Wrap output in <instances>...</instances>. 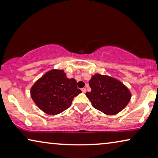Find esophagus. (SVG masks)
Segmentation results:
<instances>
[{
  "mask_svg": "<svg viewBox=\"0 0 158 158\" xmlns=\"http://www.w3.org/2000/svg\"><path fill=\"white\" fill-rule=\"evenodd\" d=\"M81 91L83 93H85L86 92V89H85V88H83V89H81Z\"/></svg>",
  "mask_w": 158,
  "mask_h": 158,
  "instance_id": "esophagus-1",
  "label": "esophagus"
}]
</instances>
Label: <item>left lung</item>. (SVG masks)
I'll return each mask as SVG.
<instances>
[{"mask_svg":"<svg viewBox=\"0 0 158 158\" xmlns=\"http://www.w3.org/2000/svg\"><path fill=\"white\" fill-rule=\"evenodd\" d=\"M91 91L85 95L93 107L107 115H115L129 103L131 93L122 82L113 77L96 74L89 81Z\"/></svg>","mask_w":158,"mask_h":158,"instance_id":"obj_1","label":"left lung"}]
</instances>
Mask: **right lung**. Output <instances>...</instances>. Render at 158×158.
Wrapping results in <instances>:
<instances>
[{
    "label": "right lung",
    "mask_w": 158,
    "mask_h": 158,
    "mask_svg": "<svg viewBox=\"0 0 158 158\" xmlns=\"http://www.w3.org/2000/svg\"><path fill=\"white\" fill-rule=\"evenodd\" d=\"M81 93L75 79L67 78L63 69H56L44 74L31 89L34 102L49 115H56L68 109L74 98Z\"/></svg>",
    "instance_id": "add662e5"
}]
</instances>
